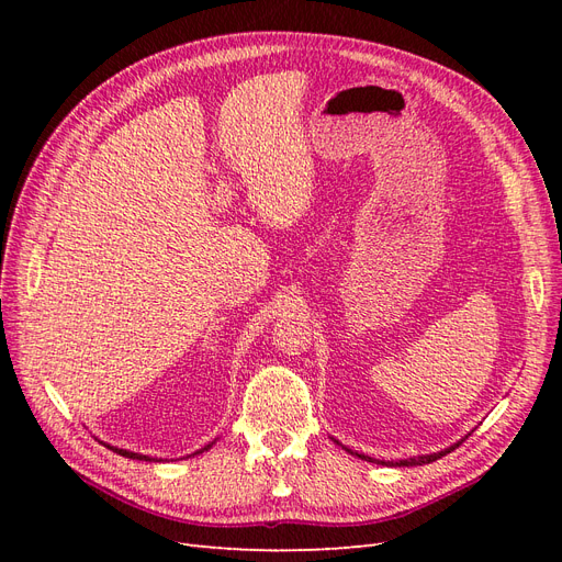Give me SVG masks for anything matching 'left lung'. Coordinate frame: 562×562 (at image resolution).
<instances>
[{
	"label": "left lung",
	"instance_id": "left-lung-1",
	"mask_svg": "<svg viewBox=\"0 0 562 562\" xmlns=\"http://www.w3.org/2000/svg\"><path fill=\"white\" fill-rule=\"evenodd\" d=\"M335 443H337V440H335ZM459 443H462V440H457V443H452L450 448L440 450V452H431V454H419V457H411V459H398V462H378V464H386V467H422V464H431V462H436V459L446 457L448 452H452L454 448H459ZM345 450H349V448H345ZM349 452H351V450H349ZM351 454L361 457V459H368V462H375V459H372V457H366V454H359V452H351Z\"/></svg>",
	"mask_w": 562,
	"mask_h": 562
}]
</instances>
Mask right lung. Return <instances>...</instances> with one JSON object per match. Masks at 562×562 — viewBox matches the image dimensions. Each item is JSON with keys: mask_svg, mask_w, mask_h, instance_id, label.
<instances>
[{"mask_svg": "<svg viewBox=\"0 0 562 562\" xmlns=\"http://www.w3.org/2000/svg\"><path fill=\"white\" fill-rule=\"evenodd\" d=\"M100 443H103V440H100ZM213 443H215V440H213ZM213 443H209L206 448H201V450H196L194 454H199V452H206V450H211V448H213ZM105 448L114 450L116 454H122V457H128V459H143V462H161V459H155V457H149V454H140V452H131V450H124V448H114V446H110V443H105Z\"/></svg>", "mask_w": 562, "mask_h": 562, "instance_id": "add662e5", "label": "right lung"}]
</instances>
